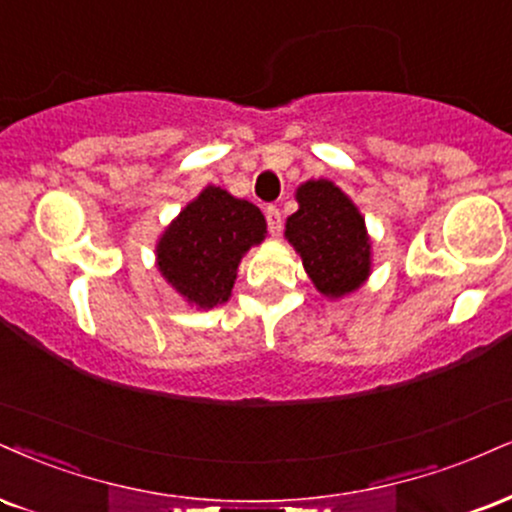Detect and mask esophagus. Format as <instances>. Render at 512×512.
Returning <instances> with one entry per match:
<instances>
[{"label":"esophagus","instance_id":"obj_1","mask_svg":"<svg viewBox=\"0 0 512 512\" xmlns=\"http://www.w3.org/2000/svg\"><path fill=\"white\" fill-rule=\"evenodd\" d=\"M264 214H267V226H269V233H272V236H279V233H281V226H283V219H281L279 207L269 205L267 209H264Z\"/></svg>","mask_w":512,"mask_h":512}]
</instances>
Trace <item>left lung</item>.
Listing matches in <instances>:
<instances>
[{
	"instance_id": "obj_1",
	"label": "left lung",
	"mask_w": 512,
	"mask_h": 512,
	"mask_svg": "<svg viewBox=\"0 0 512 512\" xmlns=\"http://www.w3.org/2000/svg\"><path fill=\"white\" fill-rule=\"evenodd\" d=\"M298 212L286 219V236L310 281L324 298L355 293L372 274V238L365 217L329 178H310L295 190Z\"/></svg>"
}]
</instances>
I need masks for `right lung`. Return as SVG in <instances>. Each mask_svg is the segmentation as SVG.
<instances>
[{
	"instance_id": "right-lung-1",
	"label": "right lung",
	"mask_w": 512,
	"mask_h": 512,
	"mask_svg": "<svg viewBox=\"0 0 512 512\" xmlns=\"http://www.w3.org/2000/svg\"><path fill=\"white\" fill-rule=\"evenodd\" d=\"M267 236L260 207L207 186L157 240V269L190 307L212 310L231 298L238 264Z\"/></svg>"
}]
</instances>
